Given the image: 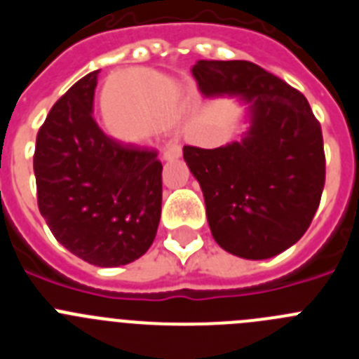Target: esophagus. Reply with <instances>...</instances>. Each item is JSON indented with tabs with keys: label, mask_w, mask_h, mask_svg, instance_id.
<instances>
[{
	"label": "esophagus",
	"mask_w": 359,
	"mask_h": 359,
	"mask_svg": "<svg viewBox=\"0 0 359 359\" xmlns=\"http://www.w3.org/2000/svg\"><path fill=\"white\" fill-rule=\"evenodd\" d=\"M182 156V147L177 144H172V142H169V144L165 145L163 149V160L170 161V160H177V158Z\"/></svg>",
	"instance_id": "obj_1"
}]
</instances>
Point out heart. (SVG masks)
<instances>
[{
    "instance_id": "1",
    "label": "heart",
    "mask_w": 359,
    "mask_h": 359,
    "mask_svg": "<svg viewBox=\"0 0 359 359\" xmlns=\"http://www.w3.org/2000/svg\"><path fill=\"white\" fill-rule=\"evenodd\" d=\"M104 98L106 102L126 106L128 118L107 123V129L113 136L128 142L169 131L189 113V100L182 86L147 69H131L116 75L107 86Z\"/></svg>"
}]
</instances>
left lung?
<instances>
[{
  "label": "left lung",
  "mask_w": 359,
  "mask_h": 359,
  "mask_svg": "<svg viewBox=\"0 0 359 359\" xmlns=\"http://www.w3.org/2000/svg\"><path fill=\"white\" fill-rule=\"evenodd\" d=\"M203 97H237L246 131L215 149L185 145L215 243L250 261L269 259L306 233L322 198V128L300 91L248 61H198Z\"/></svg>",
  "instance_id": "1"
}]
</instances>
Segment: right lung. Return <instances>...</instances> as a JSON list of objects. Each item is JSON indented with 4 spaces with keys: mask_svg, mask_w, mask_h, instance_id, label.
I'll list each match as a JSON object with an SVG mask.
<instances>
[{
    "mask_svg": "<svg viewBox=\"0 0 359 359\" xmlns=\"http://www.w3.org/2000/svg\"><path fill=\"white\" fill-rule=\"evenodd\" d=\"M100 69L62 95L37 133V205L68 252L100 268L140 259L161 215V163L156 151L122 145L93 120Z\"/></svg>",
    "mask_w": 359,
    "mask_h": 359,
    "instance_id": "obj_1",
    "label": "right lung"
}]
</instances>
